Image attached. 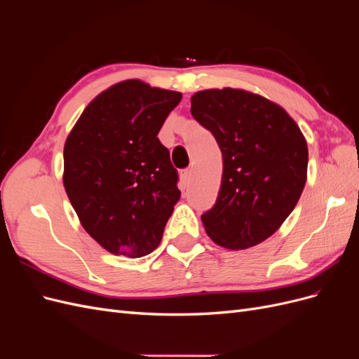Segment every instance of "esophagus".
<instances>
[{
	"label": "esophagus",
	"mask_w": 359,
	"mask_h": 359,
	"mask_svg": "<svg viewBox=\"0 0 359 359\" xmlns=\"http://www.w3.org/2000/svg\"><path fill=\"white\" fill-rule=\"evenodd\" d=\"M181 178H182V182L186 184H190V181H191V169H184L182 172H181Z\"/></svg>",
	"instance_id": "1"
}]
</instances>
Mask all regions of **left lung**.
Wrapping results in <instances>:
<instances>
[{
    "label": "left lung",
    "mask_w": 359,
    "mask_h": 359,
    "mask_svg": "<svg viewBox=\"0 0 359 359\" xmlns=\"http://www.w3.org/2000/svg\"><path fill=\"white\" fill-rule=\"evenodd\" d=\"M190 111L223 156L219 196L202 214L205 231L229 250L257 245L298 203L307 181L306 137L283 107L245 90L199 91Z\"/></svg>",
    "instance_id": "1"
}]
</instances>
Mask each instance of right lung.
Instances as JSON below:
<instances>
[{"label": "right lung", "instance_id": "obj_1", "mask_svg": "<svg viewBox=\"0 0 359 359\" xmlns=\"http://www.w3.org/2000/svg\"><path fill=\"white\" fill-rule=\"evenodd\" d=\"M181 97L123 81L97 95L67 136L64 189L83 229L112 255L154 252L181 198L178 172L157 137Z\"/></svg>", "mask_w": 359, "mask_h": 359}]
</instances>
